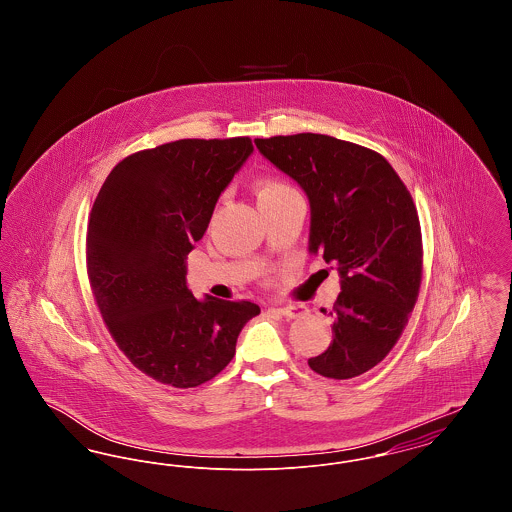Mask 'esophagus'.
<instances>
[{"mask_svg": "<svg viewBox=\"0 0 512 512\" xmlns=\"http://www.w3.org/2000/svg\"><path fill=\"white\" fill-rule=\"evenodd\" d=\"M280 317L288 318H297L301 317L303 313H305V307L303 305H284V307H276L274 309Z\"/></svg>", "mask_w": 512, "mask_h": 512, "instance_id": "1", "label": "esophagus"}]
</instances>
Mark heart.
I'll list each match as a JSON object with an SVG mask.
<instances>
[{
    "label": "heart",
    "mask_w": 512,
    "mask_h": 512,
    "mask_svg": "<svg viewBox=\"0 0 512 512\" xmlns=\"http://www.w3.org/2000/svg\"><path fill=\"white\" fill-rule=\"evenodd\" d=\"M288 192H293L292 188H288L286 184H282V182H278V180H261V182L257 184L259 201L276 197V195L288 194Z\"/></svg>",
    "instance_id": "1"
}]
</instances>
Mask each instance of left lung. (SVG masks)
Listing matches in <instances>:
<instances>
[{"label": "left lung", "instance_id": "8db88e82", "mask_svg": "<svg viewBox=\"0 0 512 512\" xmlns=\"http://www.w3.org/2000/svg\"><path fill=\"white\" fill-rule=\"evenodd\" d=\"M263 157L309 197V251L338 270L334 340L309 366L347 380L378 365L397 343L422 278L413 197L376 151L324 134L257 138ZM326 315V311H324Z\"/></svg>", "mask_w": 512, "mask_h": 512}]
</instances>
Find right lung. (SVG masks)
<instances>
[{"label": "right lung", "instance_id": "obj_1", "mask_svg": "<svg viewBox=\"0 0 512 512\" xmlns=\"http://www.w3.org/2000/svg\"><path fill=\"white\" fill-rule=\"evenodd\" d=\"M251 153L249 138L138 151L94 201L86 259L99 313L128 361L161 384L195 388L215 378L245 322L261 313L251 301H199L186 284V257Z\"/></svg>", "mask_w": 512, "mask_h": 512}]
</instances>
